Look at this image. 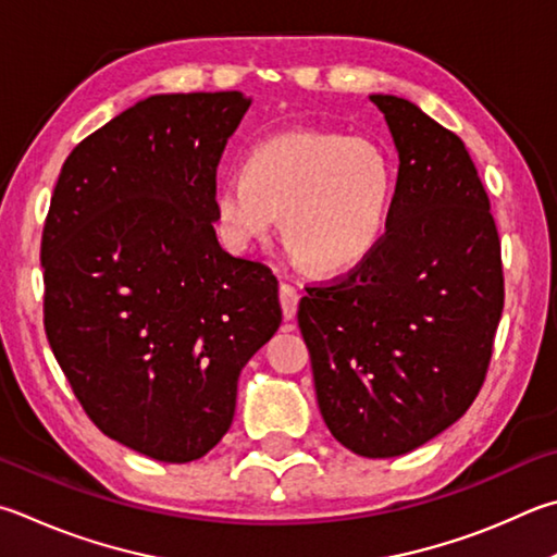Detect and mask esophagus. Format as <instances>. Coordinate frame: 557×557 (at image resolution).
Here are the masks:
<instances>
[{"label": "esophagus", "instance_id": "obj_1", "mask_svg": "<svg viewBox=\"0 0 557 557\" xmlns=\"http://www.w3.org/2000/svg\"><path fill=\"white\" fill-rule=\"evenodd\" d=\"M280 305H282V313H285V319L297 317L299 292L292 285H287V282H282V285H280Z\"/></svg>", "mask_w": 557, "mask_h": 557}]
</instances>
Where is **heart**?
<instances>
[{
    "mask_svg": "<svg viewBox=\"0 0 557 557\" xmlns=\"http://www.w3.org/2000/svg\"><path fill=\"white\" fill-rule=\"evenodd\" d=\"M394 170L366 136L289 131L250 148L244 170L219 177L221 238L234 250L265 240L282 214V238L321 275L368 260L389 224Z\"/></svg>",
    "mask_w": 557,
    "mask_h": 557,
    "instance_id": "b5f03b06",
    "label": "heart"
}]
</instances>
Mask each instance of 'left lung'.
<instances>
[{
    "label": "left lung",
    "mask_w": 557,
    "mask_h": 557,
    "mask_svg": "<svg viewBox=\"0 0 557 557\" xmlns=\"http://www.w3.org/2000/svg\"><path fill=\"white\" fill-rule=\"evenodd\" d=\"M399 150L389 224L368 260L299 301L321 417L341 446L394 458L446 431L487 377L504 309L502 240L453 131L372 95Z\"/></svg>",
    "instance_id": "1"
}]
</instances>
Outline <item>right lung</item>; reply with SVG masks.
<instances>
[{
	"label": "right lung",
	"mask_w": 557,
	"mask_h": 557,
	"mask_svg": "<svg viewBox=\"0 0 557 557\" xmlns=\"http://www.w3.org/2000/svg\"><path fill=\"white\" fill-rule=\"evenodd\" d=\"M240 92L156 95L73 148L40 238L44 326L95 426L160 462L224 438L238 375L280 329L277 277L216 238Z\"/></svg>",
	"instance_id": "1"
}]
</instances>
